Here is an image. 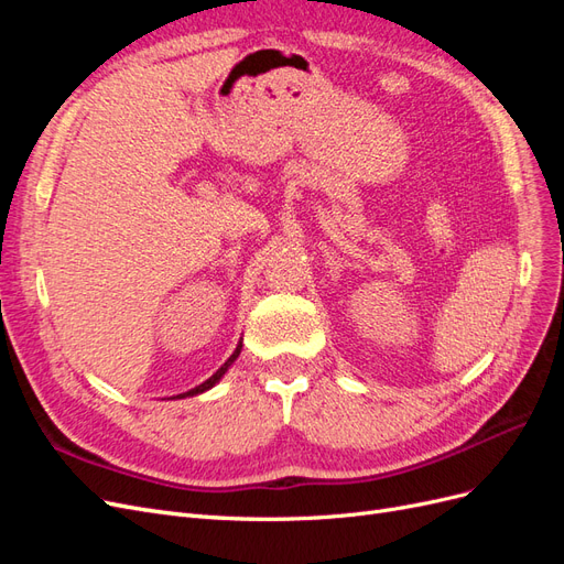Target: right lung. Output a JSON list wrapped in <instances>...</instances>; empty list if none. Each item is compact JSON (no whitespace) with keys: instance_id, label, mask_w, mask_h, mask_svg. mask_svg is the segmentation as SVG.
I'll list each match as a JSON object with an SVG mask.
<instances>
[{"instance_id":"obj_1","label":"right lung","mask_w":564,"mask_h":564,"mask_svg":"<svg viewBox=\"0 0 564 564\" xmlns=\"http://www.w3.org/2000/svg\"><path fill=\"white\" fill-rule=\"evenodd\" d=\"M240 352H242V344L235 348V352H232V355L228 357V360H226L224 365H220V367H218V371H216V373H212V377H209L207 381H204V383H199V386H195V388H191V390H187V392H181V395H176V398H178V400H181V398H193V395H199V392H204V390H209V388H214V386H216V383H218L220 379H224V377H226V371L230 369V365H232V362L237 360V357H240Z\"/></svg>"}]
</instances>
